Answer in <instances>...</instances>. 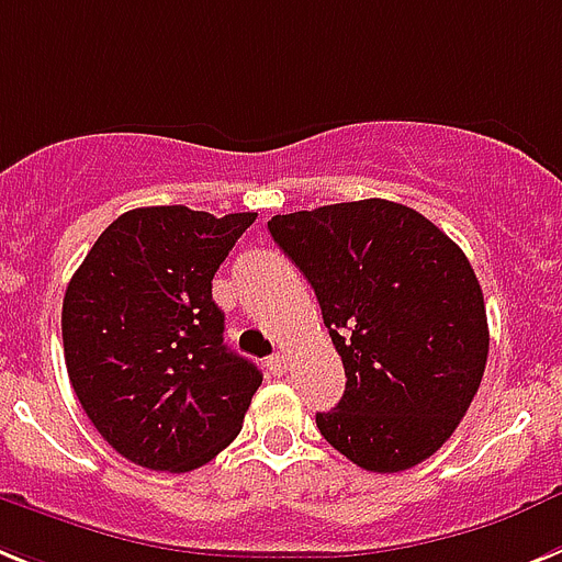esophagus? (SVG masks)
Instances as JSON below:
<instances>
[{
    "label": "esophagus",
    "mask_w": 562,
    "mask_h": 562,
    "mask_svg": "<svg viewBox=\"0 0 562 562\" xmlns=\"http://www.w3.org/2000/svg\"><path fill=\"white\" fill-rule=\"evenodd\" d=\"M268 369H271L277 376L285 374V371H289V353H282V351L271 353V357H268Z\"/></svg>",
    "instance_id": "esophagus-1"
}]
</instances>
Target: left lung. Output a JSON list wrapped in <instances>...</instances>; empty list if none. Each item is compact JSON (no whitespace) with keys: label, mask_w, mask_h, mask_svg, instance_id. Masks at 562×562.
Returning <instances> with one entry per match:
<instances>
[{"label":"left lung","mask_w":562,"mask_h":562,"mask_svg":"<svg viewBox=\"0 0 562 562\" xmlns=\"http://www.w3.org/2000/svg\"><path fill=\"white\" fill-rule=\"evenodd\" d=\"M268 231L311 282L346 369L319 434L376 474L428 460L465 417L488 360L483 291L460 245L389 200L277 214Z\"/></svg>","instance_id":"1"}]
</instances>
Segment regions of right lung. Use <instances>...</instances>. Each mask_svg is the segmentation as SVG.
<instances>
[{
    "instance_id": "obj_1",
    "label": "right lung",
    "mask_w": 562,
    "mask_h": 562,
    "mask_svg": "<svg viewBox=\"0 0 562 562\" xmlns=\"http://www.w3.org/2000/svg\"><path fill=\"white\" fill-rule=\"evenodd\" d=\"M257 214L134 209L70 277V385L111 449L154 471H193L243 428L262 374L223 342L211 280Z\"/></svg>"
}]
</instances>
